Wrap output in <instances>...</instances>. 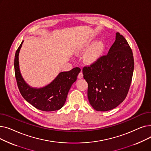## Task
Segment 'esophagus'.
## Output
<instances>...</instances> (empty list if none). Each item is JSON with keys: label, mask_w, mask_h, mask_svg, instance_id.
Masks as SVG:
<instances>
[{"label": "esophagus", "mask_w": 151, "mask_h": 151, "mask_svg": "<svg viewBox=\"0 0 151 151\" xmlns=\"http://www.w3.org/2000/svg\"><path fill=\"white\" fill-rule=\"evenodd\" d=\"M83 73H82V71H81V72L78 74V78L79 79H81V78H83Z\"/></svg>", "instance_id": "34e87169"}]
</instances>
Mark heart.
<instances>
[{
	"instance_id": "b5f03b06",
	"label": "heart",
	"mask_w": 151,
	"mask_h": 151,
	"mask_svg": "<svg viewBox=\"0 0 151 151\" xmlns=\"http://www.w3.org/2000/svg\"><path fill=\"white\" fill-rule=\"evenodd\" d=\"M90 43V42H87L80 47L79 51H81L85 50L89 46ZM103 50H104V44L101 41L93 43L85 52L84 55V61L88 63L96 62L100 57Z\"/></svg>"
}]
</instances>
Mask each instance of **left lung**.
<instances>
[{"label":"left lung","mask_w":151,"mask_h":151,"mask_svg":"<svg viewBox=\"0 0 151 151\" xmlns=\"http://www.w3.org/2000/svg\"><path fill=\"white\" fill-rule=\"evenodd\" d=\"M133 69L132 51L125 38L117 32L108 54L83 69L88 84L89 101L95 110L107 111L121 104L128 93Z\"/></svg>","instance_id":"1"}]
</instances>
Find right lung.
Returning a JSON list of instances; mask_svg holds the SVG:
<instances>
[{"mask_svg":"<svg viewBox=\"0 0 151 151\" xmlns=\"http://www.w3.org/2000/svg\"><path fill=\"white\" fill-rule=\"evenodd\" d=\"M22 41L15 54L14 67L18 87L22 96L35 108L43 111L60 109L64 105L71 85L76 81L81 69L78 67L58 74L54 80L42 88L31 87L24 80L20 72L19 54Z\"/></svg>","mask_w":151,"mask_h":151,"instance_id":"1","label":"right lung"}]
</instances>
